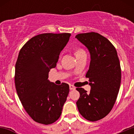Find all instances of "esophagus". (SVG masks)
Segmentation results:
<instances>
[{
    "instance_id": "34e87169",
    "label": "esophagus",
    "mask_w": 134,
    "mask_h": 134,
    "mask_svg": "<svg viewBox=\"0 0 134 134\" xmlns=\"http://www.w3.org/2000/svg\"><path fill=\"white\" fill-rule=\"evenodd\" d=\"M69 87H70V90H74L76 88L75 87H74V86H73V85H70Z\"/></svg>"
}]
</instances>
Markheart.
<instances>
[{"label":"heart","instance_id":"b5f03b06","mask_svg":"<svg viewBox=\"0 0 134 134\" xmlns=\"http://www.w3.org/2000/svg\"><path fill=\"white\" fill-rule=\"evenodd\" d=\"M82 52H84L82 50H78L76 52V54H79V53H82Z\"/></svg>","mask_w":134,"mask_h":134}]
</instances>
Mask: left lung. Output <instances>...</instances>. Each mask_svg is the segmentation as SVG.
Segmentation results:
<instances>
[{
	"mask_svg": "<svg viewBox=\"0 0 134 134\" xmlns=\"http://www.w3.org/2000/svg\"><path fill=\"white\" fill-rule=\"evenodd\" d=\"M88 49L91 55L86 77L89 79V93L77 88L76 101L79 113L85 119L95 121L103 119L113 108L121 84V67L118 53L112 43L94 32L76 35Z\"/></svg>",
	"mask_w": 134,
	"mask_h": 134,
	"instance_id": "left-lung-1",
	"label": "left lung"
}]
</instances>
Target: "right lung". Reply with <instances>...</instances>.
<instances>
[{
	"instance_id": "add662e5",
	"label": "right lung",
	"mask_w": 134,
	"mask_h": 134,
	"mask_svg": "<svg viewBox=\"0 0 134 134\" xmlns=\"http://www.w3.org/2000/svg\"><path fill=\"white\" fill-rule=\"evenodd\" d=\"M70 34H43L32 37L20 50L15 64L16 93L32 119L48 125L61 115L69 93L68 84L57 85L48 80Z\"/></svg>"
}]
</instances>
